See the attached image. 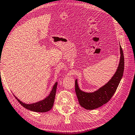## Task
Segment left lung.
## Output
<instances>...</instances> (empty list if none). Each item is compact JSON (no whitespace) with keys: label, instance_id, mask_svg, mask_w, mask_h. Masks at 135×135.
Masks as SVG:
<instances>
[{"label":"left lung","instance_id":"1","mask_svg":"<svg viewBox=\"0 0 135 135\" xmlns=\"http://www.w3.org/2000/svg\"><path fill=\"white\" fill-rule=\"evenodd\" d=\"M120 59L117 71L108 83L98 90L86 93L80 89L77 79L75 81V91L80 105L86 109H94L108 102L117 90L122 79L124 68V58L123 49L120 46Z\"/></svg>","mask_w":135,"mask_h":135}]
</instances>
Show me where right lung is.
<instances>
[{
  "label": "right lung",
  "mask_w": 135,
  "mask_h": 135,
  "mask_svg": "<svg viewBox=\"0 0 135 135\" xmlns=\"http://www.w3.org/2000/svg\"><path fill=\"white\" fill-rule=\"evenodd\" d=\"M57 82L55 83L53 88L51 90V93L47 97L45 98V99L40 100L39 102H36V103L31 104H27L23 103L21 100H19L18 98L14 96L16 99L20 102V104L21 105L22 107H24L25 108L29 110L35 111V112H38V113H45L52 109V107L54 105L55 98L56 90L57 88Z\"/></svg>",
  "instance_id": "right-lung-1"
}]
</instances>
